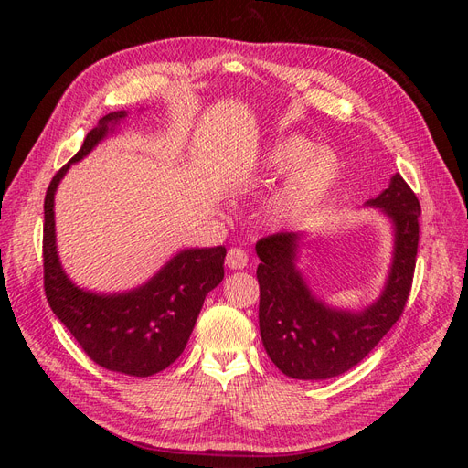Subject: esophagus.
<instances>
[{
	"mask_svg": "<svg viewBox=\"0 0 468 468\" xmlns=\"http://www.w3.org/2000/svg\"><path fill=\"white\" fill-rule=\"evenodd\" d=\"M248 265V253L242 248H230L226 253V267L229 269H244Z\"/></svg>",
	"mask_w": 468,
	"mask_h": 468,
	"instance_id": "obj_1",
	"label": "esophagus"
}]
</instances>
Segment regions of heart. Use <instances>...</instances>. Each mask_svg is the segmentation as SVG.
I'll list each match as a JSON object with an SVG mask.
<instances>
[{
  "instance_id": "1",
  "label": "heart",
  "mask_w": 468,
  "mask_h": 468,
  "mask_svg": "<svg viewBox=\"0 0 468 468\" xmlns=\"http://www.w3.org/2000/svg\"><path fill=\"white\" fill-rule=\"evenodd\" d=\"M265 174H282L279 186L261 203V222L271 230H287L322 207L339 179L335 154L316 148L301 134L275 138L261 152Z\"/></svg>"
}]
</instances>
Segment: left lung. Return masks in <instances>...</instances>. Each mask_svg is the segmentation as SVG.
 Returning a JSON list of instances; mask_svg holds the SVG:
<instances>
[{
	"label": "left lung",
	"instance_id": "1",
	"mask_svg": "<svg viewBox=\"0 0 468 468\" xmlns=\"http://www.w3.org/2000/svg\"><path fill=\"white\" fill-rule=\"evenodd\" d=\"M363 207L387 217L392 256L377 299L361 308L334 306L320 296L299 267L306 234L260 239V334L267 356L282 375L324 380L359 365L400 318L412 287L420 203L400 174Z\"/></svg>",
	"mask_w": 468,
	"mask_h": 468
}]
</instances>
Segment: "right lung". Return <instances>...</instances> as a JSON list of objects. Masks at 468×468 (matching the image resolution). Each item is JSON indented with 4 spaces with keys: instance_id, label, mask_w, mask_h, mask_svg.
I'll return each mask as SVG.
<instances>
[{
    "instance_id": "right-lung-1",
    "label": "right lung",
    "mask_w": 468,
    "mask_h": 468,
    "mask_svg": "<svg viewBox=\"0 0 468 468\" xmlns=\"http://www.w3.org/2000/svg\"><path fill=\"white\" fill-rule=\"evenodd\" d=\"M126 119L129 111L124 109L99 119L78 154L50 181L42 238L45 291L56 318L97 365L122 375L150 377L186 349L205 296L224 279L226 248H183L143 285L115 292L83 289L66 273L56 244V191L68 169L115 136Z\"/></svg>"
}]
</instances>
